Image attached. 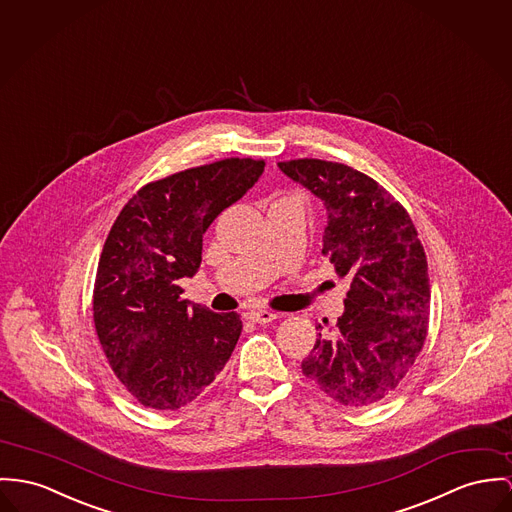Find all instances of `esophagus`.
<instances>
[{
    "instance_id": "34e87169",
    "label": "esophagus",
    "mask_w": 512,
    "mask_h": 512,
    "mask_svg": "<svg viewBox=\"0 0 512 512\" xmlns=\"http://www.w3.org/2000/svg\"><path fill=\"white\" fill-rule=\"evenodd\" d=\"M280 314H276V312H271V310H255V312H251L249 314V319L251 321H255V323H261V325H265V323H271V321H275L278 319Z\"/></svg>"
}]
</instances>
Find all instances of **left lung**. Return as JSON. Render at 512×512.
Returning <instances> with one entry per match:
<instances>
[{"label": "left lung", "mask_w": 512, "mask_h": 512, "mask_svg": "<svg viewBox=\"0 0 512 512\" xmlns=\"http://www.w3.org/2000/svg\"><path fill=\"white\" fill-rule=\"evenodd\" d=\"M278 169L321 198L323 255L351 278L345 312L321 333L302 372L347 407L392 394L427 339L431 288L417 230L384 187L349 165L280 161Z\"/></svg>", "instance_id": "left-lung-1"}]
</instances>
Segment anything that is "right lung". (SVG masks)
<instances>
[{
  "instance_id": "add662e5",
  "label": "right lung",
  "mask_w": 512,
  "mask_h": 512,
  "mask_svg": "<svg viewBox=\"0 0 512 512\" xmlns=\"http://www.w3.org/2000/svg\"><path fill=\"white\" fill-rule=\"evenodd\" d=\"M265 161L230 158L148 183L120 210L97 267L93 319L122 386L142 405L175 411L214 382L241 319L183 300L202 236L263 175Z\"/></svg>"
}]
</instances>
